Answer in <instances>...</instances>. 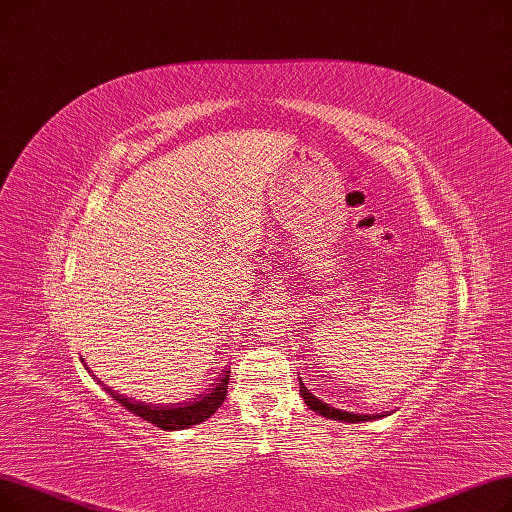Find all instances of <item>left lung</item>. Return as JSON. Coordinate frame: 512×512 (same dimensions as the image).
Returning <instances> with one entry per match:
<instances>
[{
  "mask_svg": "<svg viewBox=\"0 0 512 512\" xmlns=\"http://www.w3.org/2000/svg\"><path fill=\"white\" fill-rule=\"evenodd\" d=\"M300 396L304 398V402H306V406L310 408V410H314L316 415H321V417H327V419H333V421H346V423H360V421H373V419H379L381 415H354V412H346V410H339V408H333L331 404H327V402H323V400H319L316 398L310 389L302 383V379H300Z\"/></svg>",
  "mask_w": 512,
  "mask_h": 512,
  "instance_id": "obj_1",
  "label": "left lung"
}]
</instances>
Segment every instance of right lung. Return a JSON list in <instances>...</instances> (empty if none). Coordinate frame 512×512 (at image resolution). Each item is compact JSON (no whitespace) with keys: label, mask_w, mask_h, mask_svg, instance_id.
<instances>
[{"label":"right lung","mask_w":512,"mask_h":512,"mask_svg":"<svg viewBox=\"0 0 512 512\" xmlns=\"http://www.w3.org/2000/svg\"><path fill=\"white\" fill-rule=\"evenodd\" d=\"M85 369L89 371L87 364H85ZM229 373L231 371H223L221 377H218V381L208 387V392H202L196 398H191L181 404L135 402L133 398H127L123 394L114 392L112 387H104V389H106V394H110L118 404H123L127 410H131L133 415L141 417L143 421H148L166 431H175V429H187L191 425H198V423L210 419L214 412L221 408V404L225 402V396H227V389H229ZM91 377L97 379L95 375H91ZM97 383H102V381L97 379Z\"/></svg>","instance_id":"1"}]
</instances>
